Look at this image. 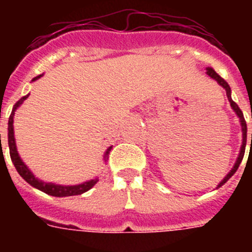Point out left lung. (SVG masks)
Here are the masks:
<instances>
[{
  "instance_id": "obj_1",
  "label": "left lung",
  "mask_w": 252,
  "mask_h": 252,
  "mask_svg": "<svg viewBox=\"0 0 252 252\" xmlns=\"http://www.w3.org/2000/svg\"><path fill=\"white\" fill-rule=\"evenodd\" d=\"M208 74V76L211 77V78H213V80L217 82V84L220 85L221 87H223L225 89V91H226V96L227 99H229V103H230L231 108H233V111L235 112V115L238 116L239 119V123H241V126H242V145H241V150H239V154H238V158H237V161H235L234 166H233V168H231L230 171L227 172V175L223 178L221 182L219 183V186L216 188H220L221 186H223V184L226 183L227 180L230 179L231 176L234 175L235 171L238 170L239 165H241V162H242L243 159V156H245V150H246V141H247V126H246V120H245V118H243V114L242 111H241V108L238 107V104L231 99V89L230 86L227 85V82L225 80H223L222 77H220L217 73L215 72V69L213 68H207V72H205ZM251 146H252V134H251Z\"/></svg>"
}]
</instances>
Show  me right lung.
Listing matches in <instances>:
<instances>
[{
    "label": "right lung",
    "instance_id": "right-lung-1",
    "mask_svg": "<svg viewBox=\"0 0 252 252\" xmlns=\"http://www.w3.org/2000/svg\"><path fill=\"white\" fill-rule=\"evenodd\" d=\"M40 76L35 77L32 78L31 82L33 81L39 80ZM29 95L27 94L26 96L21 98L18 100L13 107V111H11V115H10L9 118V124H7V142H9V149H10V158H11V161H13L14 166L17 168L18 174L23 178V179L27 182L29 184H31L33 188H36L39 191L44 192L47 195L51 196H56V197H66V196H76V195H81V193H84V192H87L89 189L94 187L96 182H98V176L94 178V179L87 180V182H84V183L80 184H73V186H65V184H56V183H51V182H44V180L39 179L36 176L33 175V172L31 171L29 168V166L26 165L25 162L22 161L21 156L18 153L17 150V144H15V136H14V115H15V111L21 107V104L25 102L26 99L29 98ZM1 137V136H0ZM1 142V141H0ZM111 149H112V146L110 148H107L106 153L103 156V161L106 162L107 158H108V154H110Z\"/></svg>",
    "mask_w": 252,
    "mask_h": 252
}]
</instances>
